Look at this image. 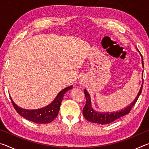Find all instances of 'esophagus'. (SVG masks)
Segmentation results:
<instances>
[{
	"instance_id": "34e87169",
	"label": "esophagus",
	"mask_w": 149,
	"mask_h": 149,
	"mask_svg": "<svg viewBox=\"0 0 149 149\" xmlns=\"http://www.w3.org/2000/svg\"><path fill=\"white\" fill-rule=\"evenodd\" d=\"M84 80H81V81H79V84H81V85H82V84H84Z\"/></svg>"
}]
</instances>
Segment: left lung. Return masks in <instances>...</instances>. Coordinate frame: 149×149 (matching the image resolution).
<instances>
[{
  "label": "left lung",
  "mask_w": 149,
  "mask_h": 149,
  "mask_svg": "<svg viewBox=\"0 0 149 149\" xmlns=\"http://www.w3.org/2000/svg\"><path fill=\"white\" fill-rule=\"evenodd\" d=\"M137 51L139 52V54L141 56V60H142V65L143 68L144 67V64H143V56L140 52L139 51V50L137 49ZM142 77H143V73L142 74ZM143 83L141 84V87L140 88L139 91L138 92V94L137 97H135L134 100L131 103L130 105H128L127 107H125L122 109L120 111H116V112H99V111L95 110L93 109L91 104V97L89 93L87 92L86 89H84V93L86 97V104H85V107L83 109V114H84V117L87 120L91 122L96 123H99L101 125L108 124V123H112L114 122L116 120L118 119L120 117H122L123 116L127 114L128 113L130 112L131 109L133 107V106L134 105L137 100L138 99L139 97L141 95V91L143 89Z\"/></svg>",
  "instance_id": "1"
}]
</instances>
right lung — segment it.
<instances>
[{"label": "right lung", "instance_id": "add662e5", "mask_svg": "<svg viewBox=\"0 0 149 149\" xmlns=\"http://www.w3.org/2000/svg\"><path fill=\"white\" fill-rule=\"evenodd\" d=\"M72 87L73 85L65 87L59 92L53 101L46 107L39 109L28 110L19 107L15 104L10 96V97L15 110L21 116L36 123H49L52 122L57 117L64 94L68 91L72 89Z\"/></svg>", "mask_w": 149, "mask_h": 149}]
</instances>
